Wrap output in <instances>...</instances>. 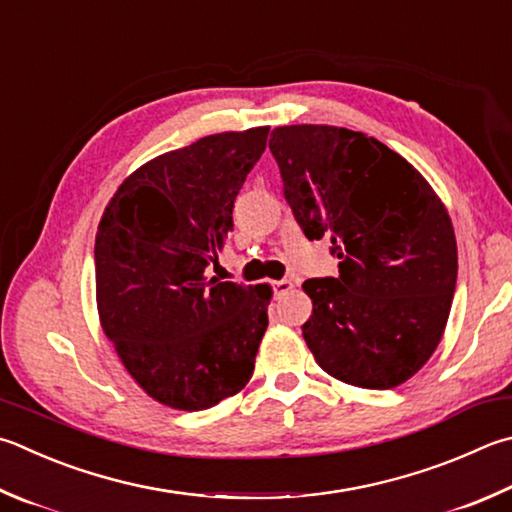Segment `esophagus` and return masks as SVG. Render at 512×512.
<instances>
[{
  "mask_svg": "<svg viewBox=\"0 0 512 512\" xmlns=\"http://www.w3.org/2000/svg\"><path fill=\"white\" fill-rule=\"evenodd\" d=\"M273 286V293L280 297V295H284V293H288L293 288V282L291 280H277V282H273L271 284Z\"/></svg>",
  "mask_w": 512,
  "mask_h": 512,
  "instance_id": "1",
  "label": "esophagus"
}]
</instances>
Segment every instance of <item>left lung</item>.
<instances>
[{
	"mask_svg": "<svg viewBox=\"0 0 512 512\" xmlns=\"http://www.w3.org/2000/svg\"><path fill=\"white\" fill-rule=\"evenodd\" d=\"M284 197L309 239H331L338 277L302 284V336L329 376L365 389L410 380L439 347L457 286L448 210L385 143L331 125L271 134Z\"/></svg>",
	"mask_w": 512,
	"mask_h": 512,
	"instance_id": "obj_1",
	"label": "left lung"
}]
</instances>
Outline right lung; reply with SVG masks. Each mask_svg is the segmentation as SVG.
<instances>
[{"instance_id": "1", "label": "right lung", "mask_w": 512, "mask_h": 512, "mask_svg": "<svg viewBox=\"0 0 512 512\" xmlns=\"http://www.w3.org/2000/svg\"><path fill=\"white\" fill-rule=\"evenodd\" d=\"M271 127L199 138L138 167L102 212L96 302L105 336L147 396L199 412L253 376L268 284L208 277Z\"/></svg>"}]
</instances>
